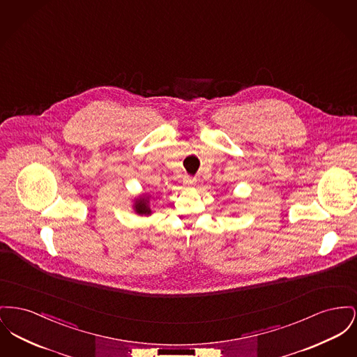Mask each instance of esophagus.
<instances>
[{
  "instance_id": "esophagus-1",
  "label": "esophagus",
  "mask_w": 357,
  "mask_h": 357,
  "mask_svg": "<svg viewBox=\"0 0 357 357\" xmlns=\"http://www.w3.org/2000/svg\"><path fill=\"white\" fill-rule=\"evenodd\" d=\"M195 182H197V178H195V176L186 175V176L183 178V183H185V185H188V186H192V185H195Z\"/></svg>"
}]
</instances>
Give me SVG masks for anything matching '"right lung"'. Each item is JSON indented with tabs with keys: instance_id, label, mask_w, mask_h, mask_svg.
<instances>
[{
	"instance_id": "add662e5",
	"label": "right lung",
	"mask_w": 357,
	"mask_h": 357,
	"mask_svg": "<svg viewBox=\"0 0 357 357\" xmlns=\"http://www.w3.org/2000/svg\"><path fill=\"white\" fill-rule=\"evenodd\" d=\"M135 208H136V211H137L139 214H149V213H151V210L148 208V201L146 198L137 199Z\"/></svg>"
}]
</instances>
